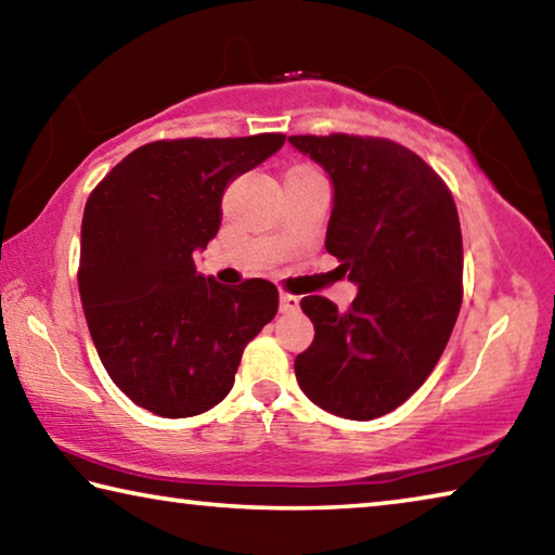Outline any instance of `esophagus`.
<instances>
[{"instance_id":"obj_1","label":"esophagus","mask_w":555,"mask_h":555,"mask_svg":"<svg viewBox=\"0 0 555 555\" xmlns=\"http://www.w3.org/2000/svg\"><path fill=\"white\" fill-rule=\"evenodd\" d=\"M298 306H300V298L298 296H291V294H281L279 296L281 313H296Z\"/></svg>"}]
</instances>
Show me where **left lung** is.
Here are the masks:
<instances>
[{
    "mask_svg": "<svg viewBox=\"0 0 555 555\" xmlns=\"http://www.w3.org/2000/svg\"><path fill=\"white\" fill-rule=\"evenodd\" d=\"M333 183L325 249L357 286L350 311L306 296L315 337L296 357L308 399L372 421L434 372L463 304V234L453 195L424 158L389 139L288 137Z\"/></svg>",
    "mask_w": 555,
    "mask_h": 555,
    "instance_id": "left-lung-1",
    "label": "left lung"
}]
</instances>
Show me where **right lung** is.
<instances>
[{
	"instance_id": "add662e5",
	"label": "right lung",
	"mask_w": 555,
	"mask_h": 555,
	"mask_svg": "<svg viewBox=\"0 0 555 555\" xmlns=\"http://www.w3.org/2000/svg\"><path fill=\"white\" fill-rule=\"evenodd\" d=\"M284 142H152L88 198L78 286L92 343L112 382L156 416H198L228 397L244 345L279 311L274 284L222 286L193 257L220 230L224 188Z\"/></svg>"
}]
</instances>
